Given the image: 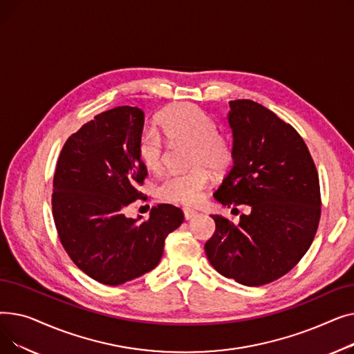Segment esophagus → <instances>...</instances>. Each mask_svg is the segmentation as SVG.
Here are the masks:
<instances>
[{
  "instance_id": "obj_1",
  "label": "esophagus",
  "mask_w": 354,
  "mask_h": 354,
  "mask_svg": "<svg viewBox=\"0 0 354 354\" xmlns=\"http://www.w3.org/2000/svg\"><path fill=\"white\" fill-rule=\"evenodd\" d=\"M183 215H185V219H192L196 215V211L191 208H183Z\"/></svg>"
}]
</instances>
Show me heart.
Here are the masks:
<instances>
[{"label":"heart","instance_id":"obj_1","mask_svg":"<svg viewBox=\"0 0 354 354\" xmlns=\"http://www.w3.org/2000/svg\"><path fill=\"white\" fill-rule=\"evenodd\" d=\"M163 135L174 143L192 146L189 172L166 175L158 188L160 199L183 205H194L211 182L212 171H222L231 163L232 151L228 140L216 133L212 118L196 104L180 103L166 109L159 118ZM138 153L143 166L158 172L163 165L165 140L153 127H147L139 136Z\"/></svg>","mask_w":354,"mask_h":354}]
</instances>
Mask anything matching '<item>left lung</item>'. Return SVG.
Segmentation results:
<instances>
[{"label":"left lung","instance_id":"1","mask_svg":"<svg viewBox=\"0 0 354 354\" xmlns=\"http://www.w3.org/2000/svg\"><path fill=\"white\" fill-rule=\"evenodd\" d=\"M232 166L214 198L250 207L235 225L212 215L207 241L211 266L243 286L258 287L287 274L310 248L322 214L319 174L297 130L271 110L230 102Z\"/></svg>","mask_w":354,"mask_h":354}]
</instances>
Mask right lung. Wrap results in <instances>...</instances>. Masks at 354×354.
Segmentation results:
<instances>
[{
	"instance_id": "obj_1",
	"label": "right lung",
	"mask_w": 354,
	"mask_h": 354,
	"mask_svg": "<svg viewBox=\"0 0 354 354\" xmlns=\"http://www.w3.org/2000/svg\"><path fill=\"white\" fill-rule=\"evenodd\" d=\"M143 123L139 107L103 111L67 139L55 166L51 205L62 245L106 286L153 270L166 236L183 222V212L169 203L153 207L146 221L124 215L147 175L138 153Z\"/></svg>"
}]
</instances>
